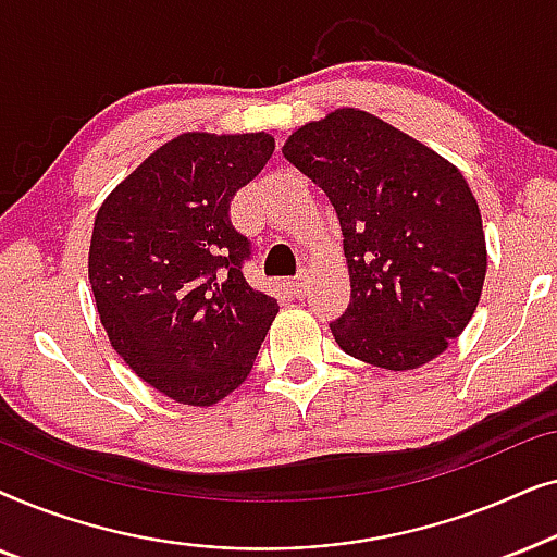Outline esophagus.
Wrapping results in <instances>:
<instances>
[{
    "mask_svg": "<svg viewBox=\"0 0 557 557\" xmlns=\"http://www.w3.org/2000/svg\"><path fill=\"white\" fill-rule=\"evenodd\" d=\"M307 284H309V271L307 269H301L292 281H288V286H292V292L296 296H304V292H307Z\"/></svg>",
    "mask_w": 557,
    "mask_h": 557,
    "instance_id": "34e87169",
    "label": "esophagus"
}]
</instances>
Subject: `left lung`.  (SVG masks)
<instances>
[{"mask_svg": "<svg viewBox=\"0 0 557 557\" xmlns=\"http://www.w3.org/2000/svg\"><path fill=\"white\" fill-rule=\"evenodd\" d=\"M284 157L324 189L345 235L352 296L330 324L337 345L385 370L444 352L486 273L482 215L461 172L357 109L301 126Z\"/></svg>", "mask_w": 557, "mask_h": 557, "instance_id": "left-lung-1", "label": "left lung"}]
</instances>
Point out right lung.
<instances>
[{"mask_svg":"<svg viewBox=\"0 0 557 557\" xmlns=\"http://www.w3.org/2000/svg\"><path fill=\"white\" fill-rule=\"evenodd\" d=\"M273 154L269 134H182L136 166L96 215L88 253L101 324L144 383L212 406L253 368L278 314L243 276L250 240L231 202Z\"/></svg>","mask_w":557,"mask_h":557,"instance_id":"obj_1","label":"right lung"}]
</instances>
